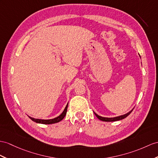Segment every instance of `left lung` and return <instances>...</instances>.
I'll use <instances>...</instances> for the list:
<instances>
[{
    "instance_id": "left-lung-1",
    "label": "left lung",
    "mask_w": 158,
    "mask_h": 158,
    "mask_svg": "<svg viewBox=\"0 0 158 158\" xmlns=\"http://www.w3.org/2000/svg\"><path fill=\"white\" fill-rule=\"evenodd\" d=\"M134 109V108H133ZM133 109L130 110L129 113H126L125 114H123V115H120V116H118V117H101V116H99L98 114H97L96 113L94 112V114L97 116V117L99 119V120L101 121H106V122H111V121H119V120H122V119H123L125 118H126L128 116V115L130 114V113L132 112Z\"/></svg>"
}]
</instances>
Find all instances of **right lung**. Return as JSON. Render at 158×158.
I'll use <instances>...</instances> for the list:
<instances>
[{
  "label": "right lung",
  "instance_id": "1",
  "mask_svg": "<svg viewBox=\"0 0 158 158\" xmlns=\"http://www.w3.org/2000/svg\"><path fill=\"white\" fill-rule=\"evenodd\" d=\"M68 103L67 104L66 106L65 107V109L64 111L61 114H60L58 117H57L54 118H52V119H39V118H35L33 117H31L29 116V117L31 119V120L34 122L37 123H41V124H45V125H49V124H53V123H58L61 121L62 119L65 117L67 113V109H68Z\"/></svg>",
  "mask_w": 158,
  "mask_h": 158
}]
</instances>
